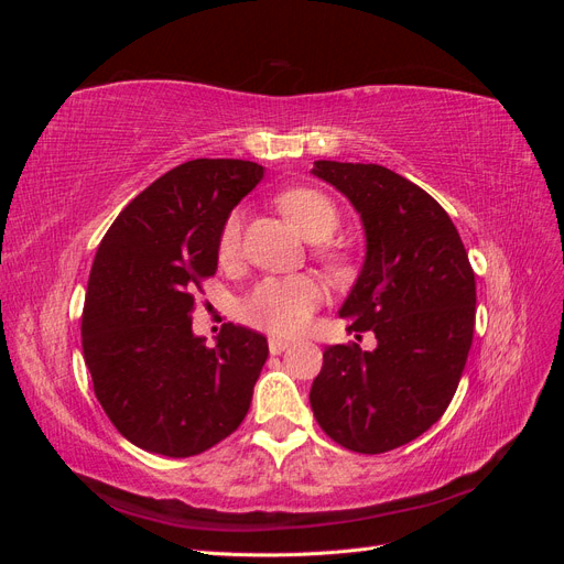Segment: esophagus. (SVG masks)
Here are the masks:
<instances>
[{
	"instance_id": "esophagus-1",
	"label": "esophagus",
	"mask_w": 564,
	"mask_h": 564,
	"mask_svg": "<svg viewBox=\"0 0 564 564\" xmlns=\"http://www.w3.org/2000/svg\"><path fill=\"white\" fill-rule=\"evenodd\" d=\"M289 346H292V344H289L286 338H275V336L268 338V348H270V352H272V355H280V352H284Z\"/></svg>"
}]
</instances>
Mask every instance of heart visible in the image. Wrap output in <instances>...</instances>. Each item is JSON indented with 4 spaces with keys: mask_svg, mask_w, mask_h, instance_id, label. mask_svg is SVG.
<instances>
[{
    "mask_svg": "<svg viewBox=\"0 0 564 564\" xmlns=\"http://www.w3.org/2000/svg\"><path fill=\"white\" fill-rule=\"evenodd\" d=\"M278 204L311 242L329 240L340 226L336 204L315 187H292L278 197ZM240 245L242 214L232 212L218 235V261L224 265L235 263L240 256ZM319 259L332 272H346L350 268V259L344 251L322 249ZM322 299V286L311 275L265 278L251 286V292L240 301L237 313L249 327L263 329L272 336H292L311 322Z\"/></svg>",
    "mask_w": 564,
    "mask_h": 564,
    "instance_id": "obj_1",
    "label": "heart"
}]
</instances>
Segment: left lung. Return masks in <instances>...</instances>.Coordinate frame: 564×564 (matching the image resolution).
Instances as JSON below:
<instances>
[{"label":"left lung","instance_id":"8db88e82","mask_svg":"<svg viewBox=\"0 0 564 564\" xmlns=\"http://www.w3.org/2000/svg\"><path fill=\"white\" fill-rule=\"evenodd\" d=\"M360 212L367 259L340 317L377 350L324 348L311 406L336 445L383 454L423 435L445 414L464 373L475 329V272L440 204L379 164L315 162Z\"/></svg>","mask_w":564,"mask_h":564}]
</instances>
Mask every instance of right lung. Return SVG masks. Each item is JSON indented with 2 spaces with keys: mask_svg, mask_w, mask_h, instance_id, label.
Instances as JSON below:
<instances>
[{
  "mask_svg": "<svg viewBox=\"0 0 564 564\" xmlns=\"http://www.w3.org/2000/svg\"><path fill=\"white\" fill-rule=\"evenodd\" d=\"M261 176L247 160L185 162L135 195L98 245L84 362L115 429L145 452L202 454L249 412L265 336L228 322L209 348L193 334V311L216 275L220 228Z\"/></svg>",
  "mask_w": 564,
  "mask_h": 564,
  "instance_id": "obj_1",
  "label": "right lung"
}]
</instances>
